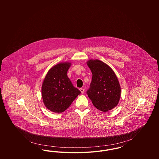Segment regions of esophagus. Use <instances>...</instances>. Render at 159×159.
I'll list each match as a JSON object with an SVG mask.
<instances>
[{
	"label": "esophagus",
	"instance_id": "34e87169",
	"mask_svg": "<svg viewBox=\"0 0 159 159\" xmlns=\"http://www.w3.org/2000/svg\"><path fill=\"white\" fill-rule=\"evenodd\" d=\"M80 91L82 93H83L84 92V89L83 88H80Z\"/></svg>",
	"mask_w": 159,
	"mask_h": 159
}]
</instances>
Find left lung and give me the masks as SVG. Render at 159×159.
Listing matches in <instances>:
<instances>
[{"instance_id": "left-lung-1", "label": "left lung", "mask_w": 159, "mask_h": 159, "mask_svg": "<svg viewBox=\"0 0 159 159\" xmlns=\"http://www.w3.org/2000/svg\"><path fill=\"white\" fill-rule=\"evenodd\" d=\"M88 66L92 73L90 87L86 93L93 105L106 112L117 105L121 89L113 70L99 60H89Z\"/></svg>"}]
</instances>
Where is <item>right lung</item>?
Segmentation results:
<instances>
[{"mask_svg": "<svg viewBox=\"0 0 159 159\" xmlns=\"http://www.w3.org/2000/svg\"><path fill=\"white\" fill-rule=\"evenodd\" d=\"M71 64L60 63L48 72L42 87V95L46 108L54 113L66 110L81 93L67 75Z\"/></svg>", "mask_w": 159, "mask_h": 159, "instance_id": "1", "label": "right lung"}]
</instances>
